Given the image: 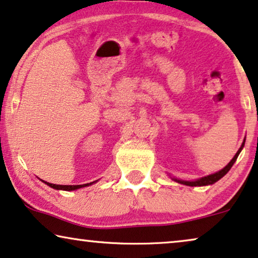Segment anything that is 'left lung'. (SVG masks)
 <instances>
[{
  "label": "left lung",
  "instance_id": "obj_1",
  "mask_svg": "<svg viewBox=\"0 0 258 258\" xmlns=\"http://www.w3.org/2000/svg\"><path fill=\"white\" fill-rule=\"evenodd\" d=\"M244 143H245V140H244ZM244 143L242 144V146L239 147V150H238V151H237V153L235 154V157H233L232 159L230 160V163H229L228 165H226V166L224 167V169H222L221 171H218V172H216V173H214V174H209V176H207V177H203V178H201V179H197V180H195V181L179 180V179H174V180L178 181V183H180V184L187 185V186H205V185H211V184L216 183V181L221 179L222 177H224L225 174L229 172V170L231 169L232 165L235 164V161H236V159H237V157H238V154L241 153V151H242V149H243V146H244Z\"/></svg>",
  "mask_w": 258,
  "mask_h": 258
}]
</instances>
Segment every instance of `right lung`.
Instances as JSON below:
<instances>
[{
  "mask_svg": "<svg viewBox=\"0 0 258 258\" xmlns=\"http://www.w3.org/2000/svg\"><path fill=\"white\" fill-rule=\"evenodd\" d=\"M48 186L55 188V190H64V191H73V190H78V188H81V187H85V186H89V185H92L94 183V181H92V183H87V184H82V185H56V184H51V183H47V181H44Z\"/></svg>",
  "mask_w": 258,
  "mask_h": 258,
  "instance_id": "1",
  "label": "right lung"
}]
</instances>
